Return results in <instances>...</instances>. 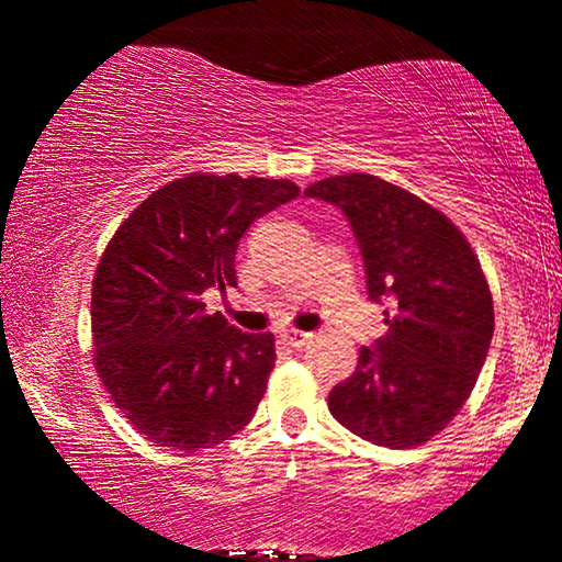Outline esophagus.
Listing matches in <instances>:
<instances>
[{"mask_svg":"<svg viewBox=\"0 0 562 562\" xmlns=\"http://www.w3.org/2000/svg\"><path fill=\"white\" fill-rule=\"evenodd\" d=\"M281 337H283V342L291 345V348H302V345H306V340L312 337V333H304V329L291 327V329H283Z\"/></svg>","mask_w":562,"mask_h":562,"instance_id":"1","label":"esophagus"}]
</instances>
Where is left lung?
Returning <instances> with one entry per match:
<instances>
[{"label": "left lung", "mask_w": 562, "mask_h": 562, "mask_svg": "<svg viewBox=\"0 0 562 562\" xmlns=\"http://www.w3.org/2000/svg\"><path fill=\"white\" fill-rule=\"evenodd\" d=\"M340 206L366 260L373 302L394 296L389 333L360 348L329 391L333 417L381 448H419L463 409L494 337V296L465 235L412 191L371 173L304 189Z\"/></svg>", "instance_id": "left-lung-1"}]
</instances>
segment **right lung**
<instances>
[{"instance_id":"right-lung-1","label":"right lung","mask_w":562,"mask_h":562,"mask_svg":"<svg viewBox=\"0 0 562 562\" xmlns=\"http://www.w3.org/2000/svg\"><path fill=\"white\" fill-rule=\"evenodd\" d=\"M296 194L289 179L187 173L106 243L91 283V360L122 417L158 448H214L256 414L273 335L229 327L202 294L235 286L240 237Z\"/></svg>"}]
</instances>
